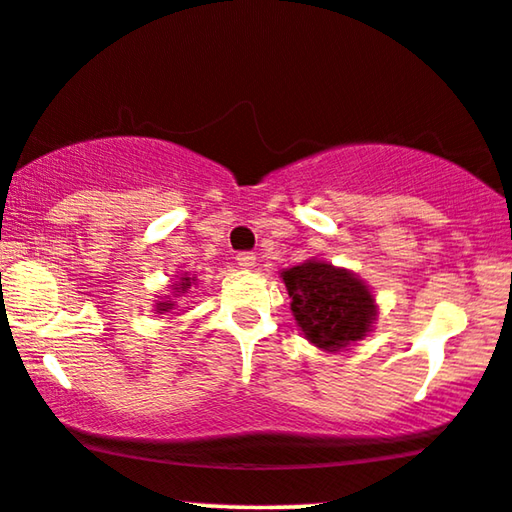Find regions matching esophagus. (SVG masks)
<instances>
[{
	"instance_id": "1",
	"label": "esophagus",
	"mask_w": 512,
	"mask_h": 512,
	"mask_svg": "<svg viewBox=\"0 0 512 512\" xmlns=\"http://www.w3.org/2000/svg\"><path fill=\"white\" fill-rule=\"evenodd\" d=\"M257 262V257L253 253H239L236 255V264L241 266V269H253Z\"/></svg>"
}]
</instances>
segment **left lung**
Returning <instances> with one entry per match:
<instances>
[{
  "instance_id": "1",
  "label": "left lung",
  "mask_w": 512,
  "mask_h": 512,
  "mask_svg": "<svg viewBox=\"0 0 512 512\" xmlns=\"http://www.w3.org/2000/svg\"><path fill=\"white\" fill-rule=\"evenodd\" d=\"M292 299V315L315 348L336 352L362 341L378 315L369 285L348 269L322 259L280 273Z\"/></svg>"
}]
</instances>
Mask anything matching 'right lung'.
<instances>
[{"instance_id":"1","label":"right lung","mask_w":512,"mask_h":512,"mask_svg":"<svg viewBox=\"0 0 512 512\" xmlns=\"http://www.w3.org/2000/svg\"><path fill=\"white\" fill-rule=\"evenodd\" d=\"M192 283H194V278H190V276H187V273H183V278H178L176 283L171 285V290L176 292L174 297H181V294H185L187 287H190ZM174 306H176V301H169V299H167V301H160V304L155 306V311H157V313H169Z\"/></svg>"}]
</instances>
